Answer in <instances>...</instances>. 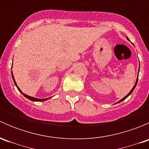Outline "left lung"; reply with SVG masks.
Returning a JSON list of instances; mask_svg holds the SVG:
<instances>
[{
	"mask_svg": "<svg viewBox=\"0 0 149 149\" xmlns=\"http://www.w3.org/2000/svg\"><path fill=\"white\" fill-rule=\"evenodd\" d=\"M127 40H129V39H128V38H127ZM138 80H139V76H138V78H137V80H136V84H135L134 86H133V88H132V89H131V91H130V92H129V93H128V94H127V95H126V96H125V97H124V98H123V99H122V100H120V101H119V102H118V103L120 102H122V101H123V100H125V99H126V98H127V97H128V96H129V95H130V94H131V93H132V92H133V90H134V88H136V85H137V83H138Z\"/></svg>",
	"mask_w": 149,
	"mask_h": 149,
	"instance_id": "1",
	"label": "left lung"
}]
</instances>
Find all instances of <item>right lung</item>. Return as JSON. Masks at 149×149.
Masks as SVG:
<instances>
[{"label":"right lung","instance_id":"1","mask_svg":"<svg viewBox=\"0 0 149 149\" xmlns=\"http://www.w3.org/2000/svg\"><path fill=\"white\" fill-rule=\"evenodd\" d=\"M11 74H12V78H13V81H14V83H15V85L16 86V87H17V88H18V89H19V91H20V92L22 93V94H23V95L25 97H26V98L29 99V100H31V101H35V102H43V101H45V100H48V99H49V98H46V99H42V100H41V99H37V98H34V97H29V96H28V95H26V94H24V93H22V91H21V90L19 89V87L17 86V85H16V81H15L14 77H13V73H12V72H11Z\"/></svg>","mask_w":149,"mask_h":149}]
</instances>
